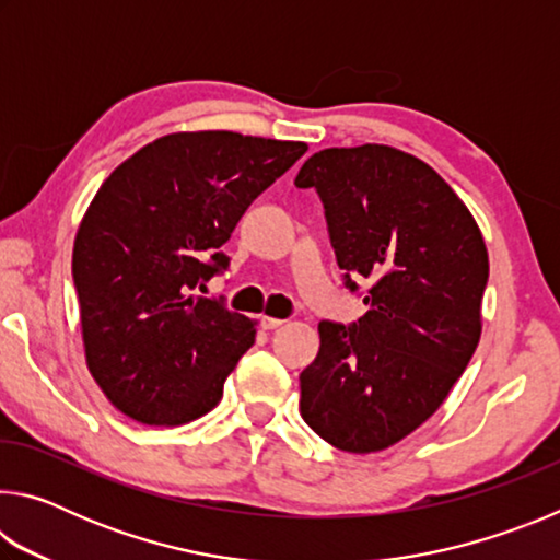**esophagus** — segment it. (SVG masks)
Returning <instances> with one entry per match:
<instances>
[{"mask_svg": "<svg viewBox=\"0 0 560 560\" xmlns=\"http://www.w3.org/2000/svg\"><path fill=\"white\" fill-rule=\"evenodd\" d=\"M283 324H287V320L271 318V316H261V328H264V330H277V328H281Z\"/></svg>", "mask_w": 560, "mask_h": 560, "instance_id": "esophagus-1", "label": "esophagus"}]
</instances>
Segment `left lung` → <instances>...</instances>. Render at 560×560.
I'll list each match as a JSON object with an SVG mask.
<instances>
[{
    "label": "left lung",
    "instance_id": "8db88e82",
    "mask_svg": "<svg viewBox=\"0 0 560 560\" xmlns=\"http://www.w3.org/2000/svg\"><path fill=\"white\" fill-rule=\"evenodd\" d=\"M296 187L324 202L346 287H371L355 324H318L301 417L338 450L381 452L438 412L477 350L485 236L428 163L390 145L320 150Z\"/></svg>",
    "mask_w": 560,
    "mask_h": 560
}]
</instances>
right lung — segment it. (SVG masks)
I'll return each instance as SVG.
<instances>
[{"mask_svg":"<svg viewBox=\"0 0 560 560\" xmlns=\"http://www.w3.org/2000/svg\"><path fill=\"white\" fill-rule=\"evenodd\" d=\"M306 143L232 130L173 132L108 175L73 242L86 365L143 424L192 422L222 400L257 324L197 296L226 269L222 244Z\"/></svg>","mask_w":560,"mask_h":560,"instance_id":"right-lung-1","label":"right lung"}]
</instances>
